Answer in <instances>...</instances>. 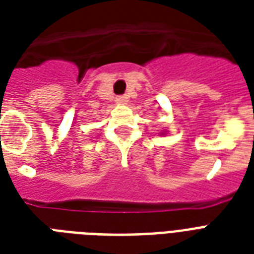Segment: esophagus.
<instances>
[{"label":"esophagus","mask_w":254,"mask_h":254,"mask_svg":"<svg viewBox=\"0 0 254 254\" xmlns=\"http://www.w3.org/2000/svg\"><path fill=\"white\" fill-rule=\"evenodd\" d=\"M127 101V96H120V97H117V103L120 104H125Z\"/></svg>","instance_id":"esophagus-1"}]
</instances>
